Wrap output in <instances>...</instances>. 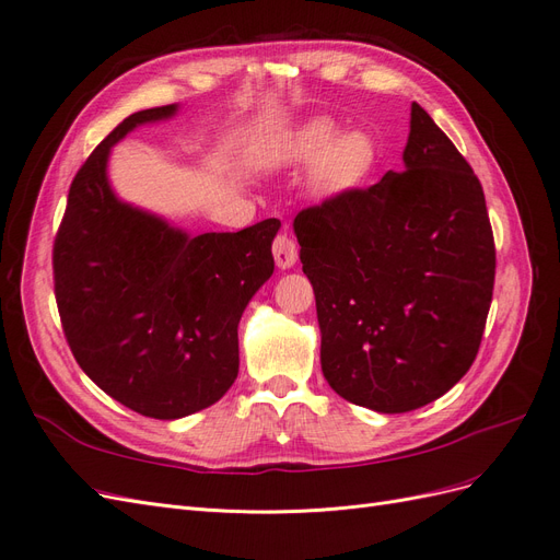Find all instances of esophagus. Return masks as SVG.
Segmentation results:
<instances>
[{
  "label": "esophagus",
  "mask_w": 560,
  "mask_h": 560,
  "mask_svg": "<svg viewBox=\"0 0 560 560\" xmlns=\"http://www.w3.org/2000/svg\"><path fill=\"white\" fill-rule=\"evenodd\" d=\"M273 257L278 268H292L296 264L299 247L290 233H278V238L273 241Z\"/></svg>",
  "instance_id": "1"
}]
</instances>
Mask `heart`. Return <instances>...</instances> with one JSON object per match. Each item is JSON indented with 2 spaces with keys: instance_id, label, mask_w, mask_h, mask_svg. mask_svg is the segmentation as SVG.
<instances>
[{
  "instance_id": "heart-1",
  "label": "heart",
  "mask_w": 560,
  "mask_h": 560,
  "mask_svg": "<svg viewBox=\"0 0 560 560\" xmlns=\"http://www.w3.org/2000/svg\"><path fill=\"white\" fill-rule=\"evenodd\" d=\"M331 118H311L292 130L270 138L259 161L266 167L311 165L308 186L315 196L331 198L362 184L376 163V144L364 130L338 136Z\"/></svg>"
}]
</instances>
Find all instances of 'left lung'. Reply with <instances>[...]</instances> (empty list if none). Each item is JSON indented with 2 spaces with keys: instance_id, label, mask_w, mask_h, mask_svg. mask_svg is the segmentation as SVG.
Segmentation results:
<instances>
[{
  "instance_id": "8db88e82",
  "label": "left lung",
  "mask_w": 560,
  "mask_h": 560,
  "mask_svg": "<svg viewBox=\"0 0 560 560\" xmlns=\"http://www.w3.org/2000/svg\"><path fill=\"white\" fill-rule=\"evenodd\" d=\"M336 395L381 413L420 409L477 358L495 282L479 177L432 116L411 105L404 173L294 219Z\"/></svg>"
}]
</instances>
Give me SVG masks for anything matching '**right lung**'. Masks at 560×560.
Masks as SVG:
<instances>
[{
    "mask_svg": "<svg viewBox=\"0 0 560 560\" xmlns=\"http://www.w3.org/2000/svg\"><path fill=\"white\" fill-rule=\"evenodd\" d=\"M177 105L124 118L79 167L54 243L56 301L74 360L135 413L175 420L208 409L238 376V322L273 276L278 219L191 238L118 200L112 147Z\"/></svg>",
    "mask_w": 560,
    "mask_h": 560,
    "instance_id": "add662e5",
    "label": "right lung"
}]
</instances>
